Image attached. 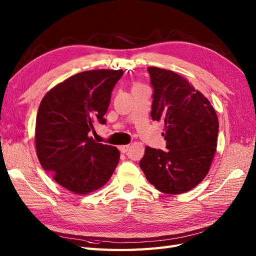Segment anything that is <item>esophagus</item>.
<instances>
[{"label": "esophagus", "mask_w": 256, "mask_h": 256, "mask_svg": "<svg viewBox=\"0 0 256 256\" xmlns=\"http://www.w3.org/2000/svg\"><path fill=\"white\" fill-rule=\"evenodd\" d=\"M129 145H122V146H120V150L122 152H128V150H129Z\"/></svg>", "instance_id": "34e87169"}]
</instances>
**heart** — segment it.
Here are the masks:
<instances>
[{"label": "heart", "mask_w": 256, "mask_h": 256, "mask_svg": "<svg viewBox=\"0 0 256 256\" xmlns=\"http://www.w3.org/2000/svg\"><path fill=\"white\" fill-rule=\"evenodd\" d=\"M136 85H140V84H136Z\"/></svg>", "instance_id": "obj_1"}]
</instances>
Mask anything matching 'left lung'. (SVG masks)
Here are the masks:
<instances>
[{
	"label": "left lung",
	"instance_id": "1",
	"mask_svg": "<svg viewBox=\"0 0 256 256\" xmlns=\"http://www.w3.org/2000/svg\"><path fill=\"white\" fill-rule=\"evenodd\" d=\"M152 118L162 120L166 152L146 146L140 168L166 194H180L202 182L216 150L219 122L209 100L172 70L148 67Z\"/></svg>",
	"mask_w": 256,
	"mask_h": 256
}]
</instances>
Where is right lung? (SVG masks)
<instances>
[{
    "label": "right lung",
    "instance_id": "right-lung-1",
    "mask_svg": "<svg viewBox=\"0 0 256 256\" xmlns=\"http://www.w3.org/2000/svg\"><path fill=\"white\" fill-rule=\"evenodd\" d=\"M124 72H79L56 85L38 108L35 146L42 168L62 187L88 194L104 186L120 161L114 146L88 136L94 122L106 124L111 92Z\"/></svg>",
    "mask_w": 256,
    "mask_h": 256
}]
</instances>
